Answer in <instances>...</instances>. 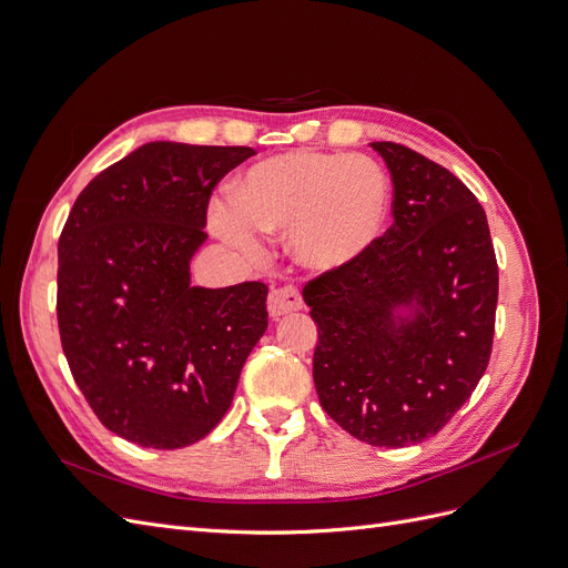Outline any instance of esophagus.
<instances>
[{
  "instance_id": "esophagus-1",
  "label": "esophagus",
  "mask_w": 568,
  "mask_h": 568,
  "mask_svg": "<svg viewBox=\"0 0 568 568\" xmlns=\"http://www.w3.org/2000/svg\"><path fill=\"white\" fill-rule=\"evenodd\" d=\"M267 307H270V315L272 317H282V315L301 311V307H303V296H301L298 286H294V284L272 286L270 298H267Z\"/></svg>"
}]
</instances>
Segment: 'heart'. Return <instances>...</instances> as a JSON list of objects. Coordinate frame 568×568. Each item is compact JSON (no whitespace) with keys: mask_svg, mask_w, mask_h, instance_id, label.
Wrapping results in <instances>:
<instances>
[{"mask_svg":"<svg viewBox=\"0 0 568 568\" xmlns=\"http://www.w3.org/2000/svg\"><path fill=\"white\" fill-rule=\"evenodd\" d=\"M232 203L211 205V227L227 244L255 253L263 232H291L305 265L338 270L382 236L390 182L367 156L288 151L251 165L230 189Z\"/></svg>","mask_w":568,"mask_h":568,"instance_id":"1","label":"heart"}]
</instances>
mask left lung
Masks as SVG:
<instances>
[{
    "label": "left lung",
    "mask_w": 568,
    "mask_h": 568,
    "mask_svg": "<svg viewBox=\"0 0 568 568\" xmlns=\"http://www.w3.org/2000/svg\"><path fill=\"white\" fill-rule=\"evenodd\" d=\"M372 149L393 180V225L355 263L307 282L303 298L326 415L357 440L405 448L436 436L488 367L497 261L467 184L403 144Z\"/></svg>",
    "instance_id": "1"
}]
</instances>
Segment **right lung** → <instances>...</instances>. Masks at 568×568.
Wrapping results in <instances>:
<instances>
[{"label":"right lung","mask_w":568,"mask_h":568,"mask_svg":"<svg viewBox=\"0 0 568 568\" xmlns=\"http://www.w3.org/2000/svg\"><path fill=\"white\" fill-rule=\"evenodd\" d=\"M251 146L144 144L82 189L59 239L57 317L109 432L153 450L209 436L267 329V286H192L215 184Z\"/></svg>","instance_id":"add662e5"}]
</instances>
